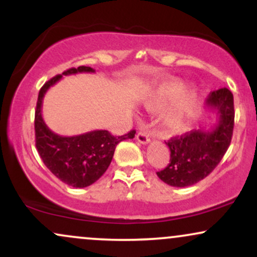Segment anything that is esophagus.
Masks as SVG:
<instances>
[{
    "label": "esophagus",
    "mask_w": 257,
    "mask_h": 257,
    "mask_svg": "<svg viewBox=\"0 0 257 257\" xmlns=\"http://www.w3.org/2000/svg\"><path fill=\"white\" fill-rule=\"evenodd\" d=\"M137 140L140 144H149L151 139H150L149 134H147V133H145V132H139L138 135H137Z\"/></svg>",
    "instance_id": "1"
}]
</instances>
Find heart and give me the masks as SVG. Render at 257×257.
Wrapping results in <instances>:
<instances>
[{"label":"heart","mask_w":257,"mask_h":257,"mask_svg":"<svg viewBox=\"0 0 257 257\" xmlns=\"http://www.w3.org/2000/svg\"><path fill=\"white\" fill-rule=\"evenodd\" d=\"M164 114V126L170 132H180L185 128L192 117L194 106L198 99V89L194 85L185 88V83L179 78H170L158 85L147 100L146 107L151 111H159L173 101Z\"/></svg>","instance_id":"1"}]
</instances>
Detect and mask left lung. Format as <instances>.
Listing matches in <instances>:
<instances>
[{
    "label": "left lung",
    "instance_id": "8db88e82",
    "mask_svg": "<svg viewBox=\"0 0 257 257\" xmlns=\"http://www.w3.org/2000/svg\"><path fill=\"white\" fill-rule=\"evenodd\" d=\"M208 110H214L217 122L210 129H199L175 137L166 143L170 150L169 164L158 178L174 187L192 186L209 175L220 163L231 144L234 125L233 94L227 88L214 90L206 99Z\"/></svg>",
    "mask_w": 257,
    "mask_h": 257
}]
</instances>
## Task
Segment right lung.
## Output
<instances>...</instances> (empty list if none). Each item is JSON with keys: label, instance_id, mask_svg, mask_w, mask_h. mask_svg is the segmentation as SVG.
<instances>
[{"label": "right lung", "instance_id": "obj_1", "mask_svg": "<svg viewBox=\"0 0 257 257\" xmlns=\"http://www.w3.org/2000/svg\"><path fill=\"white\" fill-rule=\"evenodd\" d=\"M94 71L89 66L72 67L49 79L38 93L35 112L36 149L44 166L64 184L77 188L90 186L101 178L110 166L117 144L135 135V131L122 137H113L107 131H93L75 137H61L53 133L44 123L42 102L46 91L63 76Z\"/></svg>", "mask_w": 257, "mask_h": 257}]
</instances>
